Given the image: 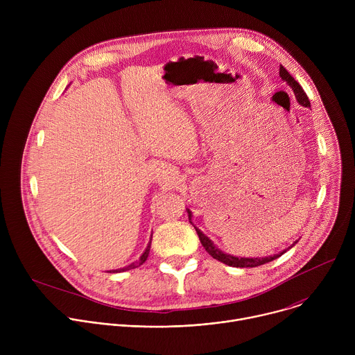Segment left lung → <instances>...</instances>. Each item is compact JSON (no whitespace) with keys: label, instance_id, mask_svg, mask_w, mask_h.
I'll use <instances>...</instances> for the list:
<instances>
[{"label":"left lung","instance_id":"obj_1","mask_svg":"<svg viewBox=\"0 0 355 355\" xmlns=\"http://www.w3.org/2000/svg\"><path fill=\"white\" fill-rule=\"evenodd\" d=\"M279 77H281L284 81H286V84H289V87L293 89V94H295V96H296V99H297V103H299L302 107H306V108L311 107V103H309V98H308L306 92L303 91V88L300 87V84L286 71V69H285L284 66H279ZM187 211H188V218H189V222H191L192 214H191L189 209H187ZM191 223H192V222H191ZM193 227H195V226H193ZM195 230H196V233H198V237H199L202 245L205 247V250L209 252V254H211L215 260H218V261H220V263H223V264H226V266H230V267H237V268H248V267L252 268V267H259V266L267 264V263H270V261L278 259L279 256H282L284 252H285V250H284L282 252H279V254H274V256H268V257H261V259H247V257H240V259H239V257L226 254V252H223L222 250H219V248L214 244V241H212L209 237H207L204 233H202L198 227H195Z\"/></svg>","mask_w":355,"mask_h":355}]
</instances>
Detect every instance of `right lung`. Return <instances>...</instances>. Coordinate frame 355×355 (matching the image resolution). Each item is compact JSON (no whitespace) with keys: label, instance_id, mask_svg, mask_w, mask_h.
Masks as SVG:
<instances>
[{"label":"right lung","instance_id":"obj_1","mask_svg":"<svg viewBox=\"0 0 355 355\" xmlns=\"http://www.w3.org/2000/svg\"><path fill=\"white\" fill-rule=\"evenodd\" d=\"M150 245H151V239H150V243L147 244V247H146V250H144V252L143 254L140 256V259L136 261V263H132L130 266H128V267H125V268H119V270H112V271H108V272H122V271H128V270H133V268H137V267H140L146 260H147V257H148V252H150Z\"/></svg>","mask_w":355,"mask_h":355}]
</instances>
